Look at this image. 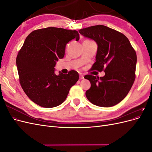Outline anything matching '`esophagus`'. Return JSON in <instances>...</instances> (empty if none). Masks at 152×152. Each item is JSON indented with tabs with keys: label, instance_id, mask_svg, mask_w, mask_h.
Returning <instances> with one entry per match:
<instances>
[{
	"label": "esophagus",
	"instance_id": "obj_1",
	"mask_svg": "<svg viewBox=\"0 0 152 152\" xmlns=\"http://www.w3.org/2000/svg\"><path fill=\"white\" fill-rule=\"evenodd\" d=\"M79 77H80V79H84V75H80Z\"/></svg>",
	"mask_w": 152,
	"mask_h": 152
}]
</instances>
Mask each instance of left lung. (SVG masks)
I'll list each match as a JSON object with an SVG mask.
<instances>
[{
    "instance_id": "8db88e82",
    "label": "left lung",
    "mask_w": 152,
    "mask_h": 152,
    "mask_svg": "<svg viewBox=\"0 0 152 152\" xmlns=\"http://www.w3.org/2000/svg\"><path fill=\"white\" fill-rule=\"evenodd\" d=\"M98 44L96 62L92 70L104 71V77L86 75L91 82L86 92L89 102L96 106L110 107L125 98L135 80L137 56L126 36L104 25H95L79 30Z\"/></svg>"
}]
</instances>
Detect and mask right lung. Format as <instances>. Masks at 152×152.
I'll use <instances>...</instances> for the list:
<instances>
[{
  "label": "right lung",
  "mask_w": 152,
  "mask_h": 152,
  "mask_svg": "<svg viewBox=\"0 0 152 152\" xmlns=\"http://www.w3.org/2000/svg\"><path fill=\"white\" fill-rule=\"evenodd\" d=\"M79 40L76 30L56 27L35 30L27 36L18 53L16 66L22 89L32 102L44 108L63 103L71 87L79 80V73H54L58 59L64 57L66 44Z\"/></svg>",
  "instance_id": "1"
}]
</instances>
